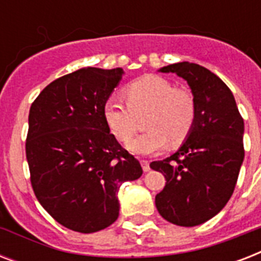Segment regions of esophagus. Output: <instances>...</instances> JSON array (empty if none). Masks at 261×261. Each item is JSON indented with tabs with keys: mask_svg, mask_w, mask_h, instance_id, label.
Returning a JSON list of instances; mask_svg holds the SVG:
<instances>
[{
	"mask_svg": "<svg viewBox=\"0 0 261 261\" xmlns=\"http://www.w3.org/2000/svg\"><path fill=\"white\" fill-rule=\"evenodd\" d=\"M141 165H142V169L143 172H149L150 171V164H149V161H141Z\"/></svg>",
	"mask_w": 261,
	"mask_h": 261,
	"instance_id": "1",
	"label": "esophagus"
}]
</instances>
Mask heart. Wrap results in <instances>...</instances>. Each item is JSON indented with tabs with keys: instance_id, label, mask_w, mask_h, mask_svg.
Listing matches in <instances>:
<instances>
[{
	"instance_id": "obj_1",
	"label": "heart",
	"mask_w": 261,
	"mask_h": 261,
	"mask_svg": "<svg viewBox=\"0 0 261 261\" xmlns=\"http://www.w3.org/2000/svg\"><path fill=\"white\" fill-rule=\"evenodd\" d=\"M127 104L108 98L104 104V120L115 138L128 142L138 130V118L147 114L146 133L128 143L134 154L160 153L171 143L181 145L192 131L196 107L190 92L176 89L173 84L160 75H145L124 89Z\"/></svg>"
}]
</instances>
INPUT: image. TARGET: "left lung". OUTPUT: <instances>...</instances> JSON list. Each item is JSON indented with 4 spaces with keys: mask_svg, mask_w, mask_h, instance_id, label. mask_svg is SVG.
I'll list each match as a JSON object with an SVG mask.
<instances>
[{
    "mask_svg": "<svg viewBox=\"0 0 261 261\" xmlns=\"http://www.w3.org/2000/svg\"><path fill=\"white\" fill-rule=\"evenodd\" d=\"M160 71L186 80L196 118L180 149L150 164L167 180L155 195V207L168 222L196 226L218 214L234 191L244 161V120L231 90L206 67L178 62Z\"/></svg>",
    "mask_w": 261,
    "mask_h": 261,
    "instance_id": "left-lung-1",
    "label": "left lung"
}]
</instances>
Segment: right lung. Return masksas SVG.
Instances as JSON below:
<instances>
[{"instance_id":"add662e5","label":"right lung","mask_w":261,"mask_h":261,"mask_svg":"<svg viewBox=\"0 0 261 261\" xmlns=\"http://www.w3.org/2000/svg\"><path fill=\"white\" fill-rule=\"evenodd\" d=\"M123 74L122 67H84L53 81L31 106V184L43 208L70 230L94 233L112 225L120 186L142 176L102 114Z\"/></svg>"}]
</instances>
